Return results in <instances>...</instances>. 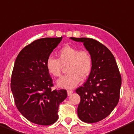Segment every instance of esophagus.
Returning a JSON list of instances; mask_svg holds the SVG:
<instances>
[{"label": "esophagus", "mask_w": 134, "mask_h": 134, "mask_svg": "<svg viewBox=\"0 0 134 134\" xmlns=\"http://www.w3.org/2000/svg\"><path fill=\"white\" fill-rule=\"evenodd\" d=\"M72 93H73V90H67V95H68V96H70Z\"/></svg>", "instance_id": "1"}]
</instances>
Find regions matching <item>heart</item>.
Returning <instances> with one entry per match:
<instances>
[{
  "instance_id": "b5f03b06",
  "label": "heart",
  "mask_w": 134,
  "mask_h": 134,
  "mask_svg": "<svg viewBox=\"0 0 134 134\" xmlns=\"http://www.w3.org/2000/svg\"><path fill=\"white\" fill-rule=\"evenodd\" d=\"M59 59L49 57L46 61L48 72L54 77H59L63 66L67 67L68 74L57 81L60 88L71 89L80 83V80L87 78L91 73L93 59L87 49H80L77 46L65 45L58 53Z\"/></svg>"
}]
</instances>
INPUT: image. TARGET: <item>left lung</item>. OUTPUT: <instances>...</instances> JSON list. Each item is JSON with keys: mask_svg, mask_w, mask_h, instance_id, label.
<instances>
[{"mask_svg": "<svg viewBox=\"0 0 134 134\" xmlns=\"http://www.w3.org/2000/svg\"><path fill=\"white\" fill-rule=\"evenodd\" d=\"M81 42L91 53V73L82 86L75 92L81 100L77 107L80 120L96 123L110 115L119 100L121 76L113 54L107 47L92 38H73Z\"/></svg>", "mask_w": 134, "mask_h": 134, "instance_id": "8db88e82", "label": "left lung"}]
</instances>
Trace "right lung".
Returning a JSON list of instances; mask_svg holds the SVG:
<instances>
[{
    "instance_id": "1",
    "label": "right lung",
    "mask_w": 134,
    "mask_h": 134,
    "mask_svg": "<svg viewBox=\"0 0 134 134\" xmlns=\"http://www.w3.org/2000/svg\"><path fill=\"white\" fill-rule=\"evenodd\" d=\"M62 40L40 38L27 45L14 64L11 88L17 109L30 121L49 125L58 119L59 105L67 96V90H52L53 79L46 61Z\"/></svg>"
}]
</instances>
